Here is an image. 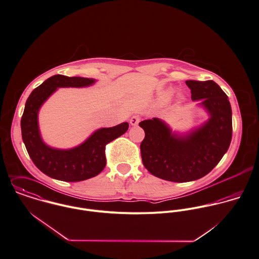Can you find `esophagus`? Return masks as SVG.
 <instances>
[{
  "instance_id": "34e87169",
  "label": "esophagus",
  "mask_w": 259,
  "mask_h": 259,
  "mask_svg": "<svg viewBox=\"0 0 259 259\" xmlns=\"http://www.w3.org/2000/svg\"><path fill=\"white\" fill-rule=\"evenodd\" d=\"M140 120H141V117H140V116L134 115V116H132L131 119H130V124H131L132 126H136V125L139 124Z\"/></svg>"
}]
</instances>
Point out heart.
Listing matches in <instances>:
<instances>
[{"mask_svg":"<svg viewBox=\"0 0 259 259\" xmlns=\"http://www.w3.org/2000/svg\"><path fill=\"white\" fill-rule=\"evenodd\" d=\"M172 93H173V91H172V89H169V90H166L165 92H163L162 93V96H161V99L162 100H168L170 97H171V95H172Z\"/></svg>","mask_w":259,"mask_h":259,"instance_id":"b5f03b06","label":"heart"}]
</instances>
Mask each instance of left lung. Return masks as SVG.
Masks as SVG:
<instances>
[{
  "mask_svg": "<svg viewBox=\"0 0 259 259\" xmlns=\"http://www.w3.org/2000/svg\"><path fill=\"white\" fill-rule=\"evenodd\" d=\"M191 99L200 100L210 115L201 127L185 136L172 133L160 119L139 123L145 132L140 150L145 168L156 177L172 182L197 180L208 174L229 148L232 111L227 95L212 80L185 82Z\"/></svg>",
  "mask_w": 259,
  "mask_h": 259,
  "instance_id": "left-lung-1",
  "label": "left lung"
}]
</instances>
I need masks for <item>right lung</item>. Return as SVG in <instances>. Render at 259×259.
Masks as SVG:
<instances>
[{"label": "right lung", "instance_id": "add662e5", "mask_svg": "<svg viewBox=\"0 0 259 259\" xmlns=\"http://www.w3.org/2000/svg\"><path fill=\"white\" fill-rule=\"evenodd\" d=\"M94 79L55 75L37 87L29 96L21 119L22 138L28 154L44 174L54 179L77 182L97 176L106 166L105 147L123 135L129 127L127 122L95 131L81 145L60 150L46 145L40 135L38 112L43 103L60 87H87Z\"/></svg>", "mask_w": 259, "mask_h": 259}]
</instances>
